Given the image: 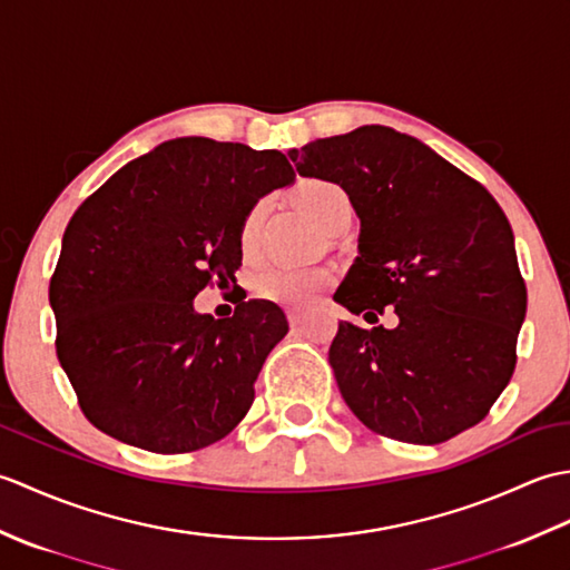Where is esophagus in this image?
Here are the masks:
<instances>
[{
  "label": "esophagus",
  "mask_w": 570,
  "mask_h": 570,
  "mask_svg": "<svg viewBox=\"0 0 570 570\" xmlns=\"http://www.w3.org/2000/svg\"><path fill=\"white\" fill-rule=\"evenodd\" d=\"M286 318H288V325H292V328H298V325L304 323V313H301V311H286Z\"/></svg>",
  "instance_id": "1"
}]
</instances>
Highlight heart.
<instances>
[{"instance_id":"1","label":"heart","mask_w":570,"mask_h":570,"mask_svg":"<svg viewBox=\"0 0 570 570\" xmlns=\"http://www.w3.org/2000/svg\"><path fill=\"white\" fill-rule=\"evenodd\" d=\"M296 200L323 229H328L337 220H345V217H353V203L333 180H304L296 188ZM264 213L266 203L259 200L252 205V210L239 225V247L245 254H252L259 245ZM331 282L333 272L323 269V266L266 264L252 274V292L278 306H308Z\"/></svg>"}]
</instances>
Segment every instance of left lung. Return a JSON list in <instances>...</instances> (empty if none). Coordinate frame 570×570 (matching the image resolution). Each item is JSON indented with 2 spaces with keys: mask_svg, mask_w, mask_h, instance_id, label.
Here are the masks:
<instances>
[{
  "mask_svg": "<svg viewBox=\"0 0 570 570\" xmlns=\"http://www.w3.org/2000/svg\"><path fill=\"white\" fill-rule=\"evenodd\" d=\"M360 217L335 301L394 328L341 321L331 367L350 411L386 439L435 445L488 416L512 380L527 316L510 220L488 188L426 144L367 125L288 151Z\"/></svg>",
  "mask_w": 570,
  "mask_h": 570,
  "instance_id": "left-lung-1",
  "label": "left lung"
}]
</instances>
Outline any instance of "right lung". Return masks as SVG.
<instances>
[{
    "label": "right lung",
    "mask_w": 570,
    "mask_h": 570,
    "mask_svg": "<svg viewBox=\"0 0 570 570\" xmlns=\"http://www.w3.org/2000/svg\"><path fill=\"white\" fill-rule=\"evenodd\" d=\"M276 149L178 137L139 156L66 227L48 288L56 353L95 429L151 453H190L245 419L266 355L288 333L272 301L233 318L193 308L242 264L239 225L294 184Z\"/></svg>",
    "instance_id": "add662e5"
}]
</instances>
